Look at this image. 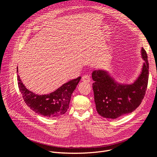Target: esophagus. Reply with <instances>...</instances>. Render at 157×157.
<instances>
[{"mask_svg": "<svg viewBox=\"0 0 157 157\" xmlns=\"http://www.w3.org/2000/svg\"><path fill=\"white\" fill-rule=\"evenodd\" d=\"M82 81H84V82H90V76L88 75H84L82 77Z\"/></svg>", "mask_w": 157, "mask_h": 157, "instance_id": "1", "label": "esophagus"}]
</instances>
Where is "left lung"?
Returning <instances> with one entry per match:
<instances>
[{
    "label": "left lung",
    "mask_w": 157,
    "mask_h": 157,
    "mask_svg": "<svg viewBox=\"0 0 157 157\" xmlns=\"http://www.w3.org/2000/svg\"><path fill=\"white\" fill-rule=\"evenodd\" d=\"M141 56L144 61L142 68L132 83L117 81L105 70L93 72L96 108L102 117L117 119L132 113L141 104L147 87L149 68L147 54L144 48L141 50Z\"/></svg>",
    "instance_id": "8db88e82"
}]
</instances>
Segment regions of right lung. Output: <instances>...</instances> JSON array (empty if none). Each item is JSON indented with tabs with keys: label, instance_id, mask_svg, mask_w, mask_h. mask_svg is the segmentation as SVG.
Listing matches in <instances>:
<instances>
[{
	"label": "right lung",
	"instance_id": "right-lung-1",
	"mask_svg": "<svg viewBox=\"0 0 157 157\" xmlns=\"http://www.w3.org/2000/svg\"><path fill=\"white\" fill-rule=\"evenodd\" d=\"M17 70L18 73V67ZM80 79L81 77H78L63 84L50 94L38 95L26 88L17 73L18 87L26 104L35 113L48 117H57L66 113L71 94Z\"/></svg>",
	"mask_w": 157,
	"mask_h": 157
}]
</instances>
